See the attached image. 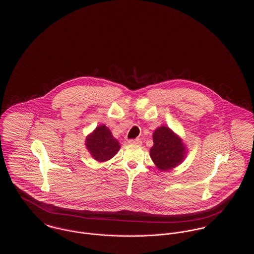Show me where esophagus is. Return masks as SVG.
Returning a JSON list of instances; mask_svg holds the SVG:
<instances>
[{
    "instance_id": "34e87169",
    "label": "esophagus",
    "mask_w": 254,
    "mask_h": 254,
    "mask_svg": "<svg viewBox=\"0 0 254 254\" xmlns=\"http://www.w3.org/2000/svg\"><path fill=\"white\" fill-rule=\"evenodd\" d=\"M127 142H128V144H130V145H142V141H141L140 139H130V140H128Z\"/></svg>"
}]
</instances>
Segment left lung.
Masks as SVG:
<instances>
[{
  "label": "left lung",
  "instance_id": "left-lung-1",
  "mask_svg": "<svg viewBox=\"0 0 254 254\" xmlns=\"http://www.w3.org/2000/svg\"><path fill=\"white\" fill-rule=\"evenodd\" d=\"M149 152L158 169L169 170L181 164L186 149L181 139L163 126L153 133V145Z\"/></svg>",
  "mask_w": 254,
  "mask_h": 254
}]
</instances>
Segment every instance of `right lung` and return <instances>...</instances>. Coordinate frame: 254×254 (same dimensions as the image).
<instances>
[{
	"label": "right lung",
	"mask_w": 254,
	"mask_h": 254,
	"mask_svg": "<svg viewBox=\"0 0 254 254\" xmlns=\"http://www.w3.org/2000/svg\"><path fill=\"white\" fill-rule=\"evenodd\" d=\"M85 145L92 157L99 162L108 161L113 157L120 149L118 141L112 136L109 128L103 125L88 135Z\"/></svg>",
	"instance_id": "right-lung-1"
}]
</instances>
